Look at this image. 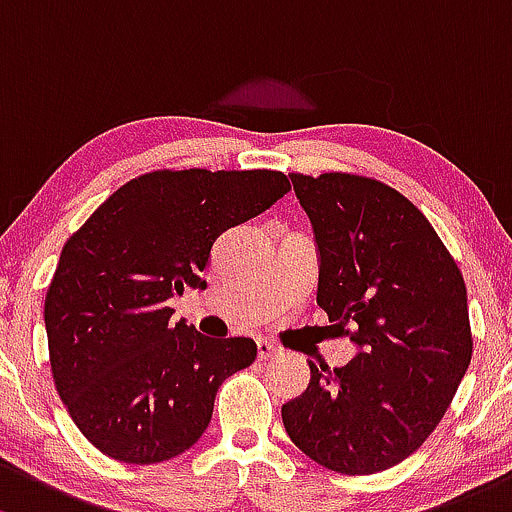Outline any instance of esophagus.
I'll return each instance as SVG.
<instances>
[{"label": "esophagus", "instance_id": "esophagus-1", "mask_svg": "<svg viewBox=\"0 0 512 512\" xmlns=\"http://www.w3.org/2000/svg\"><path fill=\"white\" fill-rule=\"evenodd\" d=\"M257 355H260V360H272L282 355V348L274 346V343L267 341V338H260V341H257Z\"/></svg>", "mask_w": 512, "mask_h": 512}]
</instances>
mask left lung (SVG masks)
<instances>
[{"mask_svg":"<svg viewBox=\"0 0 512 512\" xmlns=\"http://www.w3.org/2000/svg\"><path fill=\"white\" fill-rule=\"evenodd\" d=\"M289 179L314 230L316 304L358 353L333 370L309 360V387L282 405L284 429L326 469L385 471L437 429L469 370L464 277L395 188L353 174Z\"/></svg>","mask_w":512,"mask_h":512,"instance_id":"1","label":"left lung"}]
</instances>
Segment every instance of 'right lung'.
<instances>
[{"instance_id":"obj_1","label":"right lung","mask_w":512,"mask_h":512,"mask_svg":"<svg viewBox=\"0 0 512 512\" xmlns=\"http://www.w3.org/2000/svg\"><path fill=\"white\" fill-rule=\"evenodd\" d=\"M287 191L282 171H152L63 245L43 306L48 355L75 427L102 454L159 464L206 432L215 392L257 346L171 324L166 301L206 287L213 242Z\"/></svg>"}]
</instances>
